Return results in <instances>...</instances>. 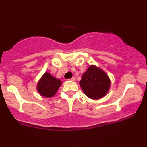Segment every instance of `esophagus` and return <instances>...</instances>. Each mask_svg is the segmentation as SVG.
Listing matches in <instances>:
<instances>
[{"label":"esophagus","mask_w":147,"mask_h":147,"mask_svg":"<svg viewBox=\"0 0 147 147\" xmlns=\"http://www.w3.org/2000/svg\"><path fill=\"white\" fill-rule=\"evenodd\" d=\"M75 77H72V78L71 79H69V80H70V81H72V82H75Z\"/></svg>","instance_id":"esophagus-1"}]
</instances>
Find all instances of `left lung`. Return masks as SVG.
Here are the masks:
<instances>
[{
    "instance_id": "obj_1",
    "label": "left lung",
    "mask_w": 147,
    "mask_h": 147,
    "mask_svg": "<svg viewBox=\"0 0 147 147\" xmlns=\"http://www.w3.org/2000/svg\"><path fill=\"white\" fill-rule=\"evenodd\" d=\"M79 85L87 97L92 99H99L109 92L111 81L105 72L92 65L83 74Z\"/></svg>"
}]
</instances>
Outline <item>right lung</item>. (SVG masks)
Instances as JSON below:
<instances>
[{
    "mask_svg": "<svg viewBox=\"0 0 147 147\" xmlns=\"http://www.w3.org/2000/svg\"><path fill=\"white\" fill-rule=\"evenodd\" d=\"M62 82L48 72H45L37 84V90L41 96L52 97L57 93Z\"/></svg>",
    "mask_w": 147,
    "mask_h": 147,
    "instance_id": "add662e5",
    "label": "right lung"
}]
</instances>
